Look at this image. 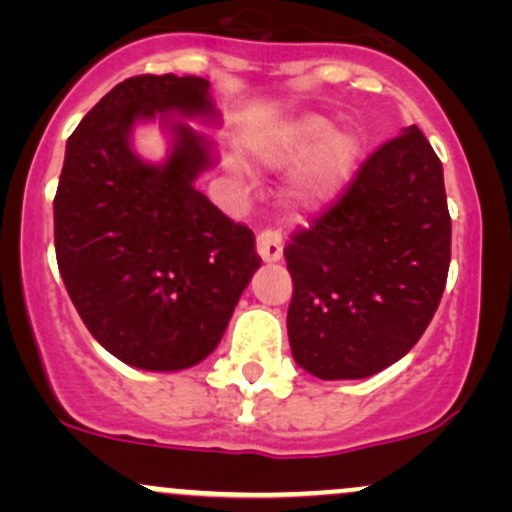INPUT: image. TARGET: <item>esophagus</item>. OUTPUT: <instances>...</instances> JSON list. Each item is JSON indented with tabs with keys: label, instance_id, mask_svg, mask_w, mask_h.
I'll return each instance as SVG.
<instances>
[{
	"label": "esophagus",
	"instance_id": "obj_1",
	"mask_svg": "<svg viewBox=\"0 0 512 512\" xmlns=\"http://www.w3.org/2000/svg\"><path fill=\"white\" fill-rule=\"evenodd\" d=\"M257 252L264 262H279L281 252H284V238L276 228H264L257 236Z\"/></svg>",
	"mask_w": 512,
	"mask_h": 512
}]
</instances>
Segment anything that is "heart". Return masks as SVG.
<instances>
[{
    "label": "heart",
    "instance_id": "b5f03b06",
    "mask_svg": "<svg viewBox=\"0 0 512 512\" xmlns=\"http://www.w3.org/2000/svg\"><path fill=\"white\" fill-rule=\"evenodd\" d=\"M358 142L349 134H334L330 120L303 115L274 127L257 144V158L269 170H291L305 162L293 185V197L305 209L332 202L354 173Z\"/></svg>",
    "mask_w": 512,
    "mask_h": 512
}]
</instances>
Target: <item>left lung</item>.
<instances>
[{
	"mask_svg": "<svg viewBox=\"0 0 512 512\" xmlns=\"http://www.w3.org/2000/svg\"><path fill=\"white\" fill-rule=\"evenodd\" d=\"M450 238L443 166L411 125L286 243L298 366L320 380H358L409 354L443 298Z\"/></svg>",
	"mask_w": 512,
	"mask_h": 512,
	"instance_id": "8db88e82",
	"label": "left lung"
}]
</instances>
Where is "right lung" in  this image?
I'll list each match as a JSON object with an SVG mask.
<instances>
[{
  "mask_svg": "<svg viewBox=\"0 0 512 512\" xmlns=\"http://www.w3.org/2000/svg\"><path fill=\"white\" fill-rule=\"evenodd\" d=\"M174 134L163 167L131 151L134 121L158 113ZM182 117H216L209 81L142 74L88 110L67 142L55 195L57 267L76 313L110 354L182 370L221 342L260 267L255 236L195 187L211 142Z\"/></svg>",
  "mask_w": 512,
  "mask_h": 512,
  "instance_id": "right-lung-1",
  "label": "right lung"
}]
</instances>
